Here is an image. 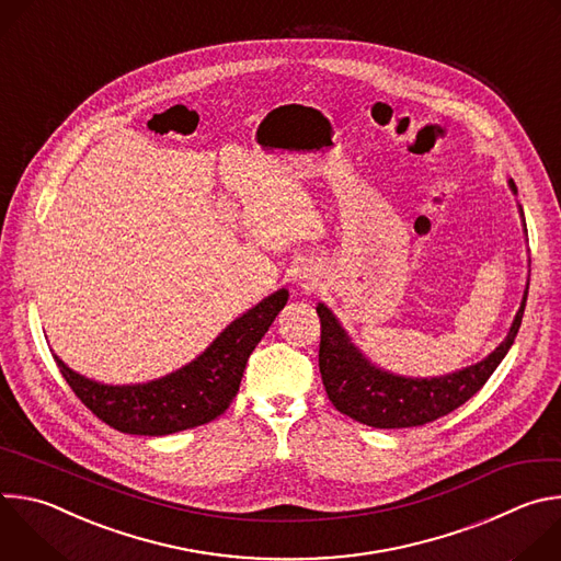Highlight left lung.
Wrapping results in <instances>:
<instances>
[{
	"label": "left lung",
	"mask_w": 561,
	"mask_h": 561,
	"mask_svg": "<svg viewBox=\"0 0 561 561\" xmlns=\"http://www.w3.org/2000/svg\"><path fill=\"white\" fill-rule=\"evenodd\" d=\"M511 188L517 193L515 182H511ZM526 297L528 286L511 333L484 362L433 379H407L370 366L362 353L353 348L331 310L319 304L317 317L322 324L319 373H322L329 399L340 413L375 428H411L453 413L489 381L513 346L522 327Z\"/></svg>",
	"instance_id": "left-lung-1"
}]
</instances>
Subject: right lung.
<instances>
[{
    "label": "right lung",
    "instance_id": "obj_1",
    "mask_svg": "<svg viewBox=\"0 0 561 561\" xmlns=\"http://www.w3.org/2000/svg\"><path fill=\"white\" fill-rule=\"evenodd\" d=\"M288 290H277L242 314L182 370L139 386H104L72 373L55 357L72 392L95 417L128 435H171L219 417L239 390L247 362L277 312Z\"/></svg>",
    "mask_w": 561,
    "mask_h": 561
}]
</instances>
